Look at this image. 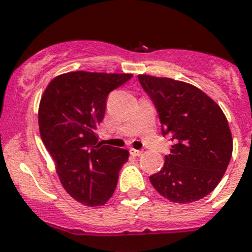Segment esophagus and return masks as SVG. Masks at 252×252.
Listing matches in <instances>:
<instances>
[{"instance_id":"esophagus-1","label":"esophagus","mask_w":252,"mask_h":252,"mask_svg":"<svg viewBox=\"0 0 252 252\" xmlns=\"http://www.w3.org/2000/svg\"><path fill=\"white\" fill-rule=\"evenodd\" d=\"M129 152H130V154L133 155V157H140V155L143 154V152H142V150L134 149V148H131V149L129 150Z\"/></svg>"}]
</instances>
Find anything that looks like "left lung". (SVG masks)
<instances>
[{
  "instance_id": "left-lung-1",
  "label": "left lung",
  "mask_w": 252,
  "mask_h": 252,
  "mask_svg": "<svg viewBox=\"0 0 252 252\" xmlns=\"http://www.w3.org/2000/svg\"><path fill=\"white\" fill-rule=\"evenodd\" d=\"M138 78L158 110L161 133L174 142L150 183L173 203L200 200L220 183L231 159V130L224 112L187 82L149 74Z\"/></svg>"
}]
</instances>
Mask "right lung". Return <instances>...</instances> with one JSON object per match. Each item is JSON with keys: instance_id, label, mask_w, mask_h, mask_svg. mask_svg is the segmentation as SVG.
<instances>
[{"instance_id": "obj_1", "label": "right lung", "mask_w": 252, "mask_h": 252, "mask_svg": "<svg viewBox=\"0 0 252 252\" xmlns=\"http://www.w3.org/2000/svg\"><path fill=\"white\" fill-rule=\"evenodd\" d=\"M129 73L77 70L55 77L42 94L38 126L65 191L86 206L104 205L114 192L128 150L98 142L108 94Z\"/></svg>"}]
</instances>
